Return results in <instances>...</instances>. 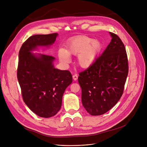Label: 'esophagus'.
I'll use <instances>...</instances> for the list:
<instances>
[{
  "mask_svg": "<svg viewBox=\"0 0 147 147\" xmlns=\"http://www.w3.org/2000/svg\"><path fill=\"white\" fill-rule=\"evenodd\" d=\"M73 78L74 81H76L78 79V75L77 74H74L73 76Z\"/></svg>",
  "mask_w": 147,
  "mask_h": 147,
  "instance_id": "1",
  "label": "esophagus"
}]
</instances>
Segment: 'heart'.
<instances>
[{"label": "heart", "mask_w": 147, "mask_h": 147, "mask_svg": "<svg viewBox=\"0 0 147 147\" xmlns=\"http://www.w3.org/2000/svg\"><path fill=\"white\" fill-rule=\"evenodd\" d=\"M101 49V43L86 36H79L71 39L66 50L58 51L59 59L63 64L70 62V56H77V64L82 69H88L94 64Z\"/></svg>", "instance_id": "obj_1"}]
</instances>
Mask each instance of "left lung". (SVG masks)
Wrapping results in <instances>:
<instances>
[{
    "label": "left lung",
    "mask_w": 147,
    "mask_h": 147,
    "mask_svg": "<svg viewBox=\"0 0 147 147\" xmlns=\"http://www.w3.org/2000/svg\"><path fill=\"white\" fill-rule=\"evenodd\" d=\"M111 42L91 67L80 73L78 83L82 101L91 115L109 111L123 95L128 73V64L124 43L110 32Z\"/></svg>",
    "instance_id": "left-lung-1"
}]
</instances>
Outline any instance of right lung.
<instances>
[{
    "label": "right lung",
    "mask_w": 147,
    "mask_h": 147,
    "mask_svg": "<svg viewBox=\"0 0 147 147\" xmlns=\"http://www.w3.org/2000/svg\"><path fill=\"white\" fill-rule=\"evenodd\" d=\"M57 33L36 34L29 37L19 53L17 77L23 100L36 115L43 118L55 115L60 110L65 90L73 82L68 70H60L53 65L55 58L33 54L37 47H49Z\"/></svg>",
    "instance_id": "right-lung-1"
}]
</instances>
